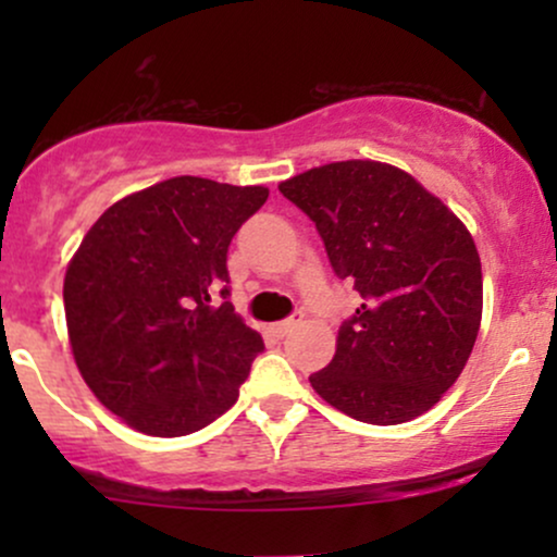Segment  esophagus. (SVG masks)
I'll list each match as a JSON object with an SVG mask.
<instances>
[{
	"mask_svg": "<svg viewBox=\"0 0 557 557\" xmlns=\"http://www.w3.org/2000/svg\"><path fill=\"white\" fill-rule=\"evenodd\" d=\"M304 322V311H296V314L293 317H287V319H283V322H277V324H272V332L277 337H285L287 332H293L298 327V324Z\"/></svg>",
	"mask_w": 557,
	"mask_h": 557,
	"instance_id": "1",
	"label": "esophagus"
}]
</instances>
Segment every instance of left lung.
<instances>
[{
  "mask_svg": "<svg viewBox=\"0 0 557 557\" xmlns=\"http://www.w3.org/2000/svg\"><path fill=\"white\" fill-rule=\"evenodd\" d=\"M322 235L332 270L361 296L311 387L367 424H403L463 372L482 322L474 238L393 164L350 159L280 183Z\"/></svg>",
  "mask_w": 557,
  "mask_h": 557,
  "instance_id": "8db88e82",
  "label": "left lung"
}]
</instances>
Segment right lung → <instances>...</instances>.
Wrapping results in <instances>:
<instances>
[{
	"label": "right lung",
	"mask_w": 557,
	"mask_h": 557,
	"mask_svg": "<svg viewBox=\"0 0 557 557\" xmlns=\"http://www.w3.org/2000/svg\"><path fill=\"white\" fill-rule=\"evenodd\" d=\"M267 196L264 185L170 177L112 203L75 251L65 274L75 363L133 430L183 437L238 400L264 341L227 300V248Z\"/></svg>",
	"instance_id": "1"
}]
</instances>
